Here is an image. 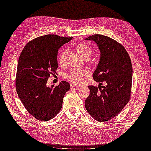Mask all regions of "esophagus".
Instances as JSON below:
<instances>
[{
  "label": "esophagus",
  "mask_w": 151,
  "mask_h": 151,
  "mask_svg": "<svg viewBox=\"0 0 151 151\" xmlns=\"http://www.w3.org/2000/svg\"><path fill=\"white\" fill-rule=\"evenodd\" d=\"M70 87H71L72 88H78L79 87H80V86L78 85V84H74V83H71V84H70Z\"/></svg>",
  "instance_id": "1"
}]
</instances>
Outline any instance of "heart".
I'll list each match as a JSON object with an SVG mask.
<instances>
[{"mask_svg":"<svg viewBox=\"0 0 151 151\" xmlns=\"http://www.w3.org/2000/svg\"><path fill=\"white\" fill-rule=\"evenodd\" d=\"M76 50L83 58H89L93 52L92 47L86 44H79L76 46ZM66 55V50H63L58 57V61L60 63H62L64 61ZM89 74L86 69H72L66 74V78L73 83H81L85 80V77Z\"/></svg>","mask_w":151,"mask_h":151,"instance_id":"1","label":"heart"}]
</instances>
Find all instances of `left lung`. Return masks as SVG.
<instances>
[{
    "mask_svg": "<svg viewBox=\"0 0 151 151\" xmlns=\"http://www.w3.org/2000/svg\"><path fill=\"white\" fill-rule=\"evenodd\" d=\"M94 41L100 51V61L93 74V79L106 86L103 89L89 86V96L85 100L86 109L99 122L114 118L128 104L131 95L133 69L125 48L115 40L95 34L86 38Z\"/></svg>",
    "mask_w": 151,
    "mask_h": 151,
    "instance_id": "left-lung-1",
    "label": "left lung"
}]
</instances>
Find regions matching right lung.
<instances>
[{"mask_svg": "<svg viewBox=\"0 0 151 151\" xmlns=\"http://www.w3.org/2000/svg\"><path fill=\"white\" fill-rule=\"evenodd\" d=\"M72 39L52 34L40 36L28 42L19 56L16 91L27 111L37 119L50 120L62 107L70 84L62 81L55 87H48L47 81L58 68V50Z\"/></svg>", "mask_w": 151, "mask_h": 151, "instance_id": "obj_1", "label": "right lung"}]
</instances>
